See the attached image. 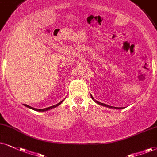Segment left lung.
I'll use <instances>...</instances> for the list:
<instances>
[{"mask_svg":"<svg viewBox=\"0 0 157 157\" xmlns=\"http://www.w3.org/2000/svg\"><path fill=\"white\" fill-rule=\"evenodd\" d=\"M91 97H92V100H94V98H93V97H92V95H91ZM94 102H97V103H98V104H99V105H102V106H105V107H108V108H116V109H122V108H117V107H113V106H110V105H106V104L102 103V102H98V101H97V100H94Z\"/></svg>","mask_w":157,"mask_h":157,"instance_id":"1","label":"left lung"}]
</instances>
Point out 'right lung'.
I'll return each instance as SVG.
<instances>
[{
  "instance_id": "1",
  "label": "right lung",
  "mask_w": 157,
  "mask_h": 157,
  "mask_svg": "<svg viewBox=\"0 0 157 157\" xmlns=\"http://www.w3.org/2000/svg\"><path fill=\"white\" fill-rule=\"evenodd\" d=\"M63 101H64V100H62V101L60 102H59V103H57V105L50 106V107H48V108H43V109H38V108H34L33 107H30V106H29L28 105H25V106H26V107H28L29 108H30V109H33V110H34V111H49V110H50V109H52V108H54L57 107V106H58V105H59Z\"/></svg>"
}]
</instances>
